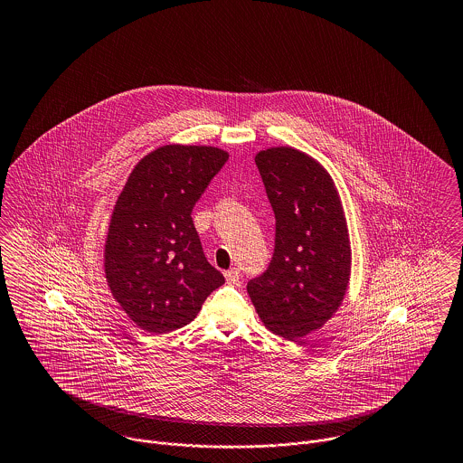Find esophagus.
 <instances>
[{
    "label": "esophagus",
    "mask_w": 463,
    "mask_h": 463,
    "mask_svg": "<svg viewBox=\"0 0 463 463\" xmlns=\"http://www.w3.org/2000/svg\"><path fill=\"white\" fill-rule=\"evenodd\" d=\"M240 278H241V272H240V269H229L227 272H225V279H227V283L229 285H238L240 283Z\"/></svg>",
    "instance_id": "34e87169"
}]
</instances>
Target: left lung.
<instances>
[{"mask_svg": "<svg viewBox=\"0 0 463 463\" xmlns=\"http://www.w3.org/2000/svg\"><path fill=\"white\" fill-rule=\"evenodd\" d=\"M276 217L274 253L248 295L265 326L288 340L321 328L340 307L351 241L328 172L310 156L272 147L255 157Z\"/></svg>", "mask_w": 463, "mask_h": 463, "instance_id": "1", "label": "left lung"}]
</instances>
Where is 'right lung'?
Returning <instances> with one entry per match:
<instances>
[{
    "label": "right lung",
    "instance_id": "add662e5",
    "mask_svg": "<svg viewBox=\"0 0 463 463\" xmlns=\"http://www.w3.org/2000/svg\"><path fill=\"white\" fill-rule=\"evenodd\" d=\"M227 159L217 147L163 146L140 159L116 201L106 278L116 302L142 330L189 325L225 283L203 253L191 213Z\"/></svg>",
    "mask_w": 463,
    "mask_h": 463
}]
</instances>
